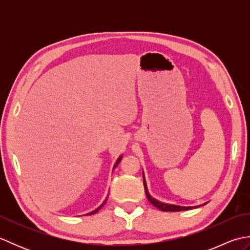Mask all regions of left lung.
<instances>
[{
    "mask_svg": "<svg viewBox=\"0 0 250 250\" xmlns=\"http://www.w3.org/2000/svg\"><path fill=\"white\" fill-rule=\"evenodd\" d=\"M143 180H144V188H145V192H146V196H147L148 201H149L153 206L157 207V208H159L160 210H163V211H180V210H188V209L196 208V206H194V207H192V206H179V205L163 203V202L158 201L157 199L152 198V196H151L150 193H149V191H148L144 172H143ZM205 204H206V203H205ZM203 205H204V204H203ZM198 207H199V206H198Z\"/></svg>",
    "mask_w": 250,
    "mask_h": 250,
    "instance_id": "8db88e82",
    "label": "left lung"
}]
</instances>
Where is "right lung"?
I'll use <instances>...</instances> for the list:
<instances>
[{"instance_id":"right-lung-1","label":"right lung","mask_w":250,"mask_h":250,"mask_svg":"<svg viewBox=\"0 0 250 250\" xmlns=\"http://www.w3.org/2000/svg\"><path fill=\"white\" fill-rule=\"evenodd\" d=\"M121 158H122V155H121V156H120V157H119L118 159H117V161H116V163H115V166H114V168H115V167H116L117 166H118V163L120 162V160H121ZM106 200H107V198H106V199H105V201L103 202V203H102V204H101V205H100V206L98 207V208H95L94 210H92V211H91V213H88L87 215H93V214H95V213H98V211H99V209L101 208V207H102V206H103V205L105 204V202H106Z\"/></svg>"}]
</instances>
